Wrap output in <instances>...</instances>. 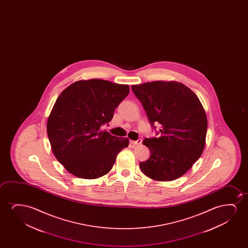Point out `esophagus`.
<instances>
[{
	"instance_id": "34e87169",
	"label": "esophagus",
	"mask_w": 248,
	"mask_h": 248,
	"mask_svg": "<svg viewBox=\"0 0 248 248\" xmlns=\"http://www.w3.org/2000/svg\"><path fill=\"white\" fill-rule=\"evenodd\" d=\"M129 142H130V144H131L132 146H138L140 144H141L142 140H141V139H138L137 140H130Z\"/></svg>"
}]
</instances>
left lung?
Wrapping results in <instances>:
<instances>
[{
  "label": "left lung",
  "mask_w": 248,
  "mask_h": 248,
  "mask_svg": "<svg viewBox=\"0 0 248 248\" xmlns=\"http://www.w3.org/2000/svg\"><path fill=\"white\" fill-rule=\"evenodd\" d=\"M141 102L153 129L159 123L157 137L143 144L151 156L140 163L144 174L153 180L170 181L184 175L203 152L207 119L197 95L175 81H154L131 86Z\"/></svg>",
  "instance_id": "left-lung-1"
}]
</instances>
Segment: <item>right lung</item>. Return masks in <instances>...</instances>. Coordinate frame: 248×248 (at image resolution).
<instances>
[{
	"mask_svg": "<svg viewBox=\"0 0 248 248\" xmlns=\"http://www.w3.org/2000/svg\"><path fill=\"white\" fill-rule=\"evenodd\" d=\"M129 92V85L94 78L75 82L59 95L46 130L52 153L69 173L92 180L112 170L129 139L102 131L101 127L112 120Z\"/></svg>",
	"mask_w": 248,
	"mask_h": 248,
	"instance_id": "add662e5",
	"label": "right lung"
}]
</instances>
